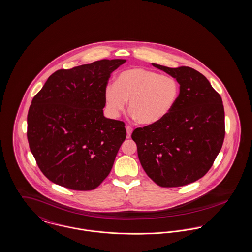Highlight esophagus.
Masks as SVG:
<instances>
[{"mask_svg": "<svg viewBox=\"0 0 252 252\" xmlns=\"http://www.w3.org/2000/svg\"><path fill=\"white\" fill-rule=\"evenodd\" d=\"M126 134H127V138H129L130 136H131V133H132V127L130 126H126Z\"/></svg>", "mask_w": 252, "mask_h": 252, "instance_id": "obj_1", "label": "esophagus"}]
</instances>
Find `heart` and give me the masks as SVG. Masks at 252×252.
<instances>
[{"instance_id":"1","label":"heart","mask_w":252,"mask_h":252,"mask_svg":"<svg viewBox=\"0 0 252 252\" xmlns=\"http://www.w3.org/2000/svg\"><path fill=\"white\" fill-rule=\"evenodd\" d=\"M179 94L180 85L174 77L133 67L119 73L115 84L105 87L104 103L108 115L117 118L128 100V108L137 121L153 125L172 112Z\"/></svg>"}]
</instances>
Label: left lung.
<instances>
[{
	"mask_svg": "<svg viewBox=\"0 0 252 252\" xmlns=\"http://www.w3.org/2000/svg\"><path fill=\"white\" fill-rule=\"evenodd\" d=\"M153 65L176 78L179 97L168 116L137 127L131 138L148 176L160 187H180L213 166L225 135L224 108L220 94L196 70Z\"/></svg>",
	"mask_w": 252,
	"mask_h": 252,
	"instance_id": "left-lung-1",
	"label": "left lung"
}]
</instances>
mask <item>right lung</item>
Segmentation results:
<instances>
[{
  "instance_id": "right-lung-1",
  "label": "right lung",
  "mask_w": 252,
  "mask_h": 252,
  "mask_svg": "<svg viewBox=\"0 0 252 252\" xmlns=\"http://www.w3.org/2000/svg\"><path fill=\"white\" fill-rule=\"evenodd\" d=\"M125 59H101L51 75L32 98L27 136L52 182L90 191L109 174L126 137L123 121L103 116L104 90Z\"/></svg>"
}]
</instances>
